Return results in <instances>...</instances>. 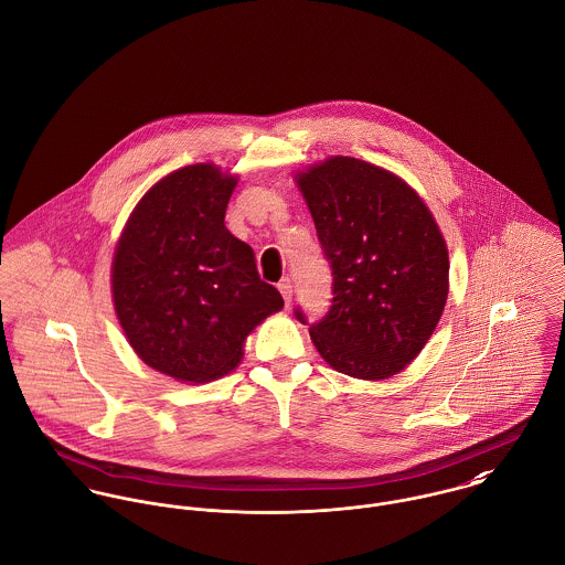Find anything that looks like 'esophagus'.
<instances>
[{
    "label": "esophagus",
    "mask_w": 565,
    "mask_h": 565,
    "mask_svg": "<svg viewBox=\"0 0 565 565\" xmlns=\"http://www.w3.org/2000/svg\"><path fill=\"white\" fill-rule=\"evenodd\" d=\"M278 289H280L282 298H285V305L289 307V305H291V298H294V285H291V278H289V276H285V278L278 282Z\"/></svg>",
    "instance_id": "obj_1"
}]
</instances>
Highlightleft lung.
<instances>
[{"label":"left lung","mask_w":565,"mask_h":565,"mask_svg":"<svg viewBox=\"0 0 565 565\" xmlns=\"http://www.w3.org/2000/svg\"><path fill=\"white\" fill-rule=\"evenodd\" d=\"M332 269V307L311 323L323 361L381 381L426 345L448 298V247L422 198L396 173L332 157L296 175ZM296 318L307 323L302 309Z\"/></svg>","instance_id":"left-lung-1"}]
</instances>
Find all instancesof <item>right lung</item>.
Masks as SVG:
<instances>
[{"label":"right lung","instance_id":"add662e5","mask_svg":"<svg viewBox=\"0 0 565 565\" xmlns=\"http://www.w3.org/2000/svg\"><path fill=\"white\" fill-rule=\"evenodd\" d=\"M235 186L237 175L209 162L164 175L135 206L113 256L115 313L130 345L175 381L233 372L245 337L285 305L224 224Z\"/></svg>","mask_w":565,"mask_h":565}]
</instances>
